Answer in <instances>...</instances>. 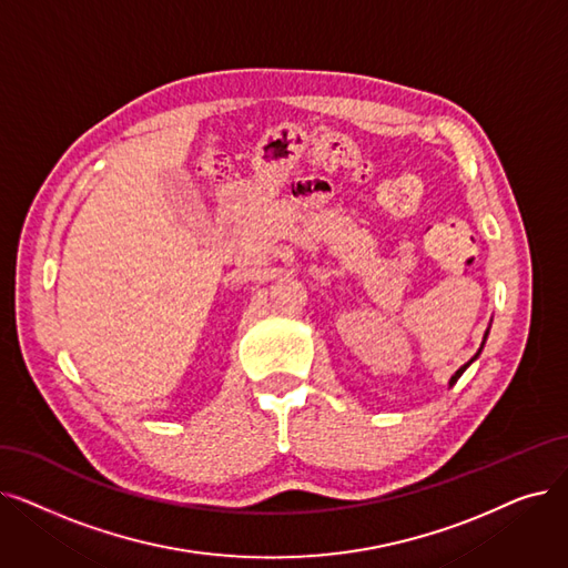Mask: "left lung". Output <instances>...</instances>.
<instances>
[{
  "label": "left lung",
  "instance_id": "8db88e82",
  "mask_svg": "<svg viewBox=\"0 0 568 568\" xmlns=\"http://www.w3.org/2000/svg\"><path fill=\"white\" fill-rule=\"evenodd\" d=\"M487 334H489V327L485 329V336H483V343H480V348H478V353H476V355H474L471 359H468V362H466L464 366H459V368H457V372H455V376H453V378L448 381V387H453V385H455V383H457V381L462 378V374L466 372V368H468V366H471V362H476V359H478V355L483 353V345H485V341H487Z\"/></svg>",
  "mask_w": 568,
  "mask_h": 568
}]
</instances>
